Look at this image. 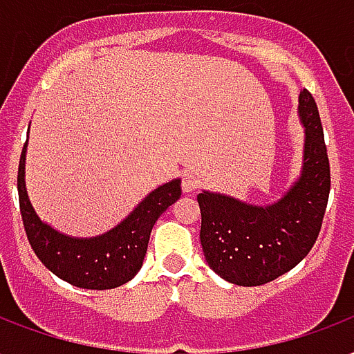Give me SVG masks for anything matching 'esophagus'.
Listing matches in <instances>:
<instances>
[{"label": "esophagus", "instance_id": "1", "mask_svg": "<svg viewBox=\"0 0 354 354\" xmlns=\"http://www.w3.org/2000/svg\"><path fill=\"white\" fill-rule=\"evenodd\" d=\"M201 186V177L197 174H185L183 177V192L185 194H192L194 190H197Z\"/></svg>", "mask_w": 354, "mask_h": 354}]
</instances>
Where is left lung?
Masks as SVG:
<instances>
[{
    "mask_svg": "<svg viewBox=\"0 0 354 354\" xmlns=\"http://www.w3.org/2000/svg\"><path fill=\"white\" fill-rule=\"evenodd\" d=\"M305 127L303 168L277 203L257 207L223 194L203 192V253L208 266L238 286H260L299 264L316 243L330 192V166L322 120L312 94H299Z\"/></svg>",
    "mask_w": 354,
    "mask_h": 354,
    "instance_id": "obj_1",
    "label": "left lung"
}]
</instances>
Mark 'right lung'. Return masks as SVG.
<instances>
[{"label":"right lung","mask_w":354,"mask_h":354,"mask_svg":"<svg viewBox=\"0 0 354 354\" xmlns=\"http://www.w3.org/2000/svg\"><path fill=\"white\" fill-rule=\"evenodd\" d=\"M26 151L27 142L18 166V197L27 240L40 262L77 288L111 290L131 281L142 268L155 221L180 197V179L158 186L105 234L72 238L55 231L35 212L26 190Z\"/></svg>","instance_id":"obj_1"}]
</instances>
